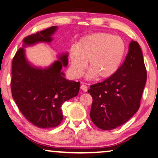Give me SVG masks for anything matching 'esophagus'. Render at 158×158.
I'll list each match as a JSON object with an SVG mask.
<instances>
[{
    "instance_id": "1",
    "label": "esophagus",
    "mask_w": 158,
    "mask_h": 158,
    "mask_svg": "<svg viewBox=\"0 0 158 158\" xmlns=\"http://www.w3.org/2000/svg\"><path fill=\"white\" fill-rule=\"evenodd\" d=\"M81 90H82L83 92H87V90H88V87L86 86V85H84V84H82L81 85Z\"/></svg>"
}]
</instances>
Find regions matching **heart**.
Returning a JSON list of instances; mask_svg holds the SVG:
<instances>
[{
    "label": "heart",
    "instance_id": "heart-1",
    "mask_svg": "<svg viewBox=\"0 0 158 158\" xmlns=\"http://www.w3.org/2000/svg\"><path fill=\"white\" fill-rule=\"evenodd\" d=\"M125 52V45L121 37L106 33L88 35L69 49L71 73L75 77L81 76L88 61V79H108L119 68Z\"/></svg>",
    "mask_w": 158,
    "mask_h": 158
}]
</instances>
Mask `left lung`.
<instances>
[{
  "mask_svg": "<svg viewBox=\"0 0 158 158\" xmlns=\"http://www.w3.org/2000/svg\"><path fill=\"white\" fill-rule=\"evenodd\" d=\"M142 52L132 40L126 58L113 76L91 85L90 118L98 127L111 130L125 123L138 111L146 82Z\"/></svg>",
  "mask_w": 158,
  "mask_h": 158,
  "instance_id": "left-lung-1",
  "label": "left lung"
}]
</instances>
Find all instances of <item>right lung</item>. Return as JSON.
Returning a JSON list of instances; mask_svg holds the SVG:
<instances>
[{"mask_svg":"<svg viewBox=\"0 0 158 158\" xmlns=\"http://www.w3.org/2000/svg\"><path fill=\"white\" fill-rule=\"evenodd\" d=\"M57 30L56 26H52L26 37L12 60V98L26 118L40 128L58 126L63 118L61 106L76 97L80 89V82L65 79L61 71L68 64V52L58 54V60L45 68L33 65L26 56L24 48L50 44Z\"/></svg>","mask_w":158,"mask_h":158,"instance_id":"obj_1","label":"right lung"}]
</instances>
